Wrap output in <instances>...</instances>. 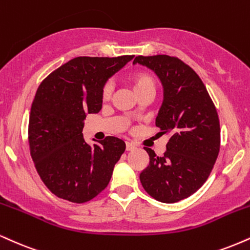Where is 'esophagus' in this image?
Masks as SVG:
<instances>
[{
    "label": "esophagus",
    "instance_id": "obj_1",
    "mask_svg": "<svg viewBox=\"0 0 250 250\" xmlns=\"http://www.w3.org/2000/svg\"><path fill=\"white\" fill-rule=\"evenodd\" d=\"M134 149H136V146H135V143H133V142L125 143V150H127V151H131V150H134Z\"/></svg>",
    "mask_w": 250,
    "mask_h": 250
}]
</instances>
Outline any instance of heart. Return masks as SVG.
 Returning <instances> with one entry per match:
<instances>
[{
  "mask_svg": "<svg viewBox=\"0 0 250 250\" xmlns=\"http://www.w3.org/2000/svg\"><path fill=\"white\" fill-rule=\"evenodd\" d=\"M131 85H133V88L135 93H136L137 96H140L141 94L146 92H155L156 88V83L155 79L152 78V76H150L149 73L146 72H138V73L134 74L131 77ZM113 89H114V83L112 80H108L104 83L102 86V91H101V98L102 100L107 101L112 98L113 94Z\"/></svg>",
  "mask_w": 250,
  "mask_h": 250,
  "instance_id": "heart-1",
  "label": "heart"
}]
</instances>
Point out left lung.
Instances as JSON below:
<instances>
[{"label":"left lung","instance_id":"8db88e82","mask_svg":"<svg viewBox=\"0 0 250 250\" xmlns=\"http://www.w3.org/2000/svg\"><path fill=\"white\" fill-rule=\"evenodd\" d=\"M164 87V101L156 119L159 135H170L162 157L144 146L149 165L141 184L162 203H177L198 191L211 174L220 150V122L205 85L194 70L177 57L137 56Z\"/></svg>","mask_w":250,"mask_h":250}]
</instances>
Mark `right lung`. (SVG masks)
<instances>
[{"mask_svg":"<svg viewBox=\"0 0 250 250\" xmlns=\"http://www.w3.org/2000/svg\"><path fill=\"white\" fill-rule=\"evenodd\" d=\"M134 56L77 57L39 85L29 117L30 155L46 188L62 199L83 204L107 188L125 152L120 138L91 146L83 137L87 114L102 107V86Z\"/></svg>","mask_w":250,"mask_h":250,"instance_id":"1","label":"right lung"}]
</instances>
